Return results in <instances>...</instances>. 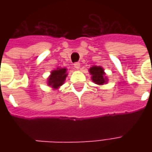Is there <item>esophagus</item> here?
<instances>
[{"label":"esophagus","mask_w":152,"mask_h":152,"mask_svg":"<svg viewBox=\"0 0 152 152\" xmlns=\"http://www.w3.org/2000/svg\"><path fill=\"white\" fill-rule=\"evenodd\" d=\"M74 66H75V68H76V69H80V64L79 63H74Z\"/></svg>","instance_id":"1"}]
</instances>
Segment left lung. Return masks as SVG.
I'll list each match as a JSON object with an SVG mask.
<instances>
[{
    "mask_svg": "<svg viewBox=\"0 0 152 152\" xmlns=\"http://www.w3.org/2000/svg\"><path fill=\"white\" fill-rule=\"evenodd\" d=\"M89 73L91 74V79L97 85L102 86L107 82V78L105 76L104 70L100 66H93L89 68Z\"/></svg>",
    "mask_w": 152,
    "mask_h": 152,
    "instance_id": "obj_1",
    "label": "left lung"
}]
</instances>
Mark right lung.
I'll return each instance as SVG.
<instances>
[{"label":"right lung","instance_id":"1","mask_svg":"<svg viewBox=\"0 0 152 152\" xmlns=\"http://www.w3.org/2000/svg\"><path fill=\"white\" fill-rule=\"evenodd\" d=\"M66 76L67 74L66 68H57L56 70H53L48 78V86L57 89L64 83Z\"/></svg>","mask_w":152,"mask_h":152}]
</instances>
